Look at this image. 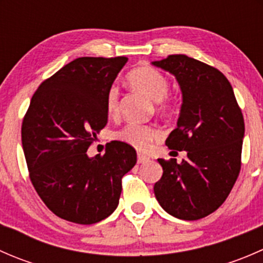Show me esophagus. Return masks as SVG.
I'll return each instance as SVG.
<instances>
[{
  "label": "esophagus",
  "mask_w": 263,
  "mask_h": 263,
  "mask_svg": "<svg viewBox=\"0 0 263 263\" xmlns=\"http://www.w3.org/2000/svg\"><path fill=\"white\" fill-rule=\"evenodd\" d=\"M147 161H150V158H147L146 155H142V154H139V155H137V163L139 164H145L147 163Z\"/></svg>",
  "instance_id": "1"
}]
</instances>
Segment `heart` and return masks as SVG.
Segmentation results:
<instances>
[{"mask_svg":"<svg viewBox=\"0 0 263 263\" xmlns=\"http://www.w3.org/2000/svg\"><path fill=\"white\" fill-rule=\"evenodd\" d=\"M128 82L134 89L139 90L148 99L158 103L160 108H168L169 102L166 94L169 91V81L165 75L150 66L135 68L128 73ZM105 108L109 116H116L119 110V90L116 85L109 87L105 99ZM115 139L129 146L145 150L151 141L159 137V131L154 127L144 124L128 123L115 132Z\"/></svg>","mask_w":263,"mask_h":263,"instance_id":"obj_1","label":"heart"}]
</instances>
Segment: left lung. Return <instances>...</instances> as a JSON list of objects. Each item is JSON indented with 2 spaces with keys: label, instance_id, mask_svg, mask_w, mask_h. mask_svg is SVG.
I'll return each mask as SVG.
<instances>
[{
  "label": "left lung",
  "instance_id": "left-lung-1",
  "mask_svg": "<svg viewBox=\"0 0 263 263\" xmlns=\"http://www.w3.org/2000/svg\"><path fill=\"white\" fill-rule=\"evenodd\" d=\"M151 65L176 78L182 104L165 145L187 151L182 163L158 159L163 168L154 193L161 208L182 220H198L222 205L240 171L245 121L228 79L185 54Z\"/></svg>",
  "mask_w": 263,
  "mask_h": 263
}]
</instances>
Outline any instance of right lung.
I'll use <instances>...</instances> for the list:
<instances>
[{
  "mask_svg": "<svg viewBox=\"0 0 263 263\" xmlns=\"http://www.w3.org/2000/svg\"><path fill=\"white\" fill-rule=\"evenodd\" d=\"M127 57H80L36 89L21 127L30 181L47 208L67 221L94 224L116 210L122 177L137 161L121 141L90 158L108 121L105 99Z\"/></svg>",
  "mask_w": 263,
  "mask_h": 263,
  "instance_id": "1",
  "label": "right lung"
}]
</instances>
